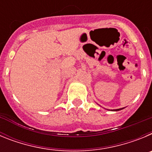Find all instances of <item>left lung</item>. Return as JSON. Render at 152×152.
I'll return each instance as SVG.
<instances>
[{"mask_svg": "<svg viewBox=\"0 0 152 152\" xmlns=\"http://www.w3.org/2000/svg\"><path fill=\"white\" fill-rule=\"evenodd\" d=\"M123 109H124V108H121V109H117V110H115V111H119V110H123Z\"/></svg>", "mask_w": 152, "mask_h": 152, "instance_id": "obj_1", "label": "left lung"}]
</instances>
